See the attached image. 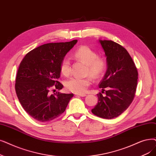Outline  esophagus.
Returning <instances> with one entry per match:
<instances>
[{"instance_id": "obj_1", "label": "esophagus", "mask_w": 156, "mask_h": 156, "mask_svg": "<svg viewBox=\"0 0 156 156\" xmlns=\"http://www.w3.org/2000/svg\"><path fill=\"white\" fill-rule=\"evenodd\" d=\"M76 96H80V97H85L87 95L85 94H76Z\"/></svg>"}]
</instances>
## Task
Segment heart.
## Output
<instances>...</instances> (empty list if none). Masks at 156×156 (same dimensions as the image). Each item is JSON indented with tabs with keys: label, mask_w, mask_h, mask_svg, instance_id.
Returning a JSON list of instances; mask_svg holds the SVG:
<instances>
[{
	"label": "heart",
	"mask_w": 156,
	"mask_h": 156,
	"mask_svg": "<svg viewBox=\"0 0 156 156\" xmlns=\"http://www.w3.org/2000/svg\"><path fill=\"white\" fill-rule=\"evenodd\" d=\"M74 56L87 65V73L94 78L100 77L105 71L106 61L104 58L98 57V54L89 47L82 46L74 52ZM60 72L64 76H68L71 73L69 60L64 58L60 66ZM91 83V79L87 78L73 77L66 82L67 89L76 94L85 93Z\"/></svg>",
	"instance_id": "b5f03b06"
}]
</instances>
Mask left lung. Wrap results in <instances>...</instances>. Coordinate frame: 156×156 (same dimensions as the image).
<instances>
[{"label": "left lung", "instance_id": "left-lung-1", "mask_svg": "<svg viewBox=\"0 0 156 156\" xmlns=\"http://www.w3.org/2000/svg\"><path fill=\"white\" fill-rule=\"evenodd\" d=\"M106 57V71L99 87L98 104L92 110L96 115L106 119L119 116L129 106L136 92L138 71L127 51L119 44L99 40ZM106 90H105V89Z\"/></svg>", "mask_w": 156, "mask_h": 156}]
</instances>
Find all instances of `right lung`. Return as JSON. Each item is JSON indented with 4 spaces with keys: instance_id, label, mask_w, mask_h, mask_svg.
<instances>
[{
    "instance_id": "add662e5",
    "label": "right lung",
    "mask_w": 156,
    "mask_h": 156,
    "mask_svg": "<svg viewBox=\"0 0 156 156\" xmlns=\"http://www.w3.org/2000/svg\"><path fill=\"white\" fill-rule=\"evenodd\" d=\"M78 41L47 43L29 51L20 62L15 90L23 109L35 120L44 122L60 116L66 110L73 94H51L53 86L60 90L62 60Z\"/></svg>"
}]
</instances>
